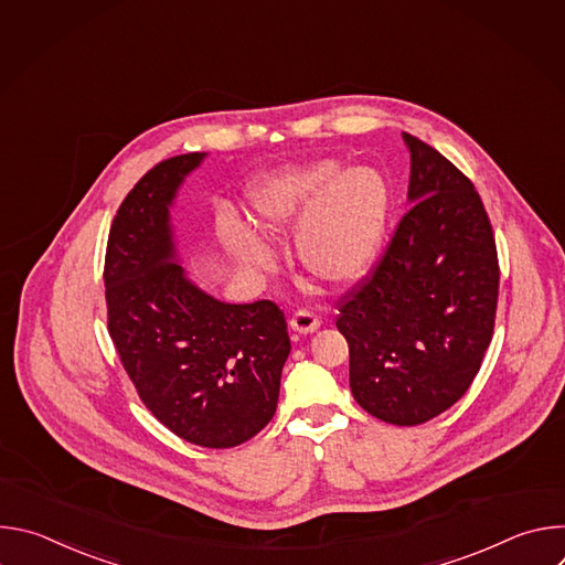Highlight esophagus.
Masks as SVG:
<instances>
[{
  "label": "esophagus",
  "instance_id": "1",
  "mask_svg": "<svg viewBox=\"0 0 565 565\" xmlns=\"http://www.w3.org/2000/svg\"><path fill=\"white\" fill-rule=\"evenodd\" d=\"M319 317L317 315H312L310 310H297L295 315H292V319H290V329L295 331V333H299V335H308V333H315L317 329H319Z\"/></svg>",
  "mask_w": 565,
  "mask_h": 565
}]
</instances>
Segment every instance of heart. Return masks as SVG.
<instances>
[{"mask_svg": "<svg viewBox=\"0 0 565 565\" xmlns=\"http://www.w3.org/2000/svg\"><path fill=\"white\" fill-rule=\"evenodd\" d=\"M250 207L268 236H295L297 257L310 275L344 286L364 277L382 250L391 192L373 170L347 172L335 160H319L264 179ZM225 244L248 268H273V250L250 225L234 221Z\"/></svg>", "mask_w": 565, "mask_h": 565, "instance_id": "b5f03b06", "label": "heart"}]
</instances>
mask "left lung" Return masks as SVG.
Wrapping results in <instances>:
<instances>
[{
	"mask_svg": "<svg viewBox=\"0 0 565 565\" xmlns=\"http://www.w3.org/2000/svg\"><path fill=\"white\" fill-rule=\"evenodd\" d=\"M402 140L412 153V210L373 275L344 295L338 329L358 405L414 427L447 412L473 382L494 333L499 259L471 181L416 136Z\"/></svg>",
	"mask_w": 565,
	"mask_h": 565,
	"instance_id": "obj_1",
	"label": "left lung"
}]
</instances>
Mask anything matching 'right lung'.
<instances>
[{"label":"right lung","mask_w":565,"mask_h":565,"mask_svg":"<svg viewBox=\"0 0 565 565\" xmlns=\"http://www.w3.org/2000/svg\"><path fill=\"white\" fill-rule=\"evenodd\" d=\"M205 151L149 170L109 232V335L145 407L179 438L227 449L275 416L290 353L284 312L268 299L225 303L181 264L172 207Z\"/></svg>","instance_id":"obj_1"}]
</instances>
